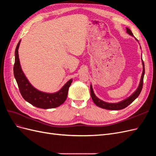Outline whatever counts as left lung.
Wrapping results in <instances>:
<instances>
[{"instance_id": "1", "label": "left lung", "mask_w": 156, "mask_h": 156, "mask_svg": "<svg viewBox=\"0 0 156 156\" xmlns=\"http://www.w3.org/2000/svg\"><path fill=\"white\" fill-rule=\"evenodd\" d=\"M126 29H127V32L129 34L131 35L132 36H133V33H132V32L131 31V30L127 28ZM142 62H143V73H142V76H141L139 86L138 88L136 89V90L133 94H132V95L130 97L126 99V100H124V101H120V102L117 103H107V102H105V101H103L100 100V99L98 98L96 96V95L94 93L92 87V84H91V85H90V95H91L92 99L93 101L94 102V103H95V104L97 106H98L99 107L105 108V109H107V110H112V111L113 110L123 109V108L127 107L129 104H131V103L133 102L135 100V99L139 96V94H140L141 90H142V88H143V79H144V62L143 60V58H142Z\"/></svg>"}]
</instances>
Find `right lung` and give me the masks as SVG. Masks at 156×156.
I'll return each mask as SVG.
<instances>
[{
    "label": "right lung",
    "mask_w": 156,
    "mask_h": 156,
    "mask_svg": "<svg viewBox=\"0 0 156 156\" xmlns=\"http://www.w3.org/2000/svg\"><path fill=\"white\" fill-rule=\"evenodd\" d=\"M20 41L17 44L15 51L13 74L21 96L32 105L45 109L55 108L62 105L66 100L68 89L73 81L72 79L68 81L61 90L56 93L49 94L37 90L31 85L21 69L18 55V48Z\"/></svg>",
    "instance_id": "right-lung-1"
}]
</instances>
